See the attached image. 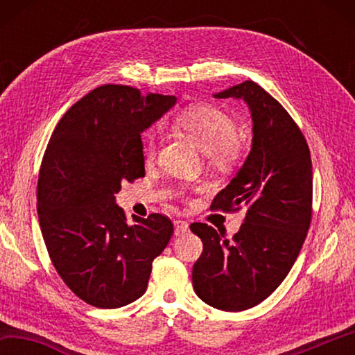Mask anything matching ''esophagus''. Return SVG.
Instances as JSON below:
<instances>
[{
  "label": "esophagus",
  "instance_id": "esophagus-1",
  "mask_svg": "<svg viewBox=\"0 0 355 355\" xmlns=\"http://www.w3.org/2000/svg\"><path fill=\"white\" fill-rule=\"evenodd\" d=\"M188 222L186 220H173V232H175V236H182L183 233L188 232Z\"/></svg>",
  "mask_w": 355,
  "mask_h": 355
}]
</instances>
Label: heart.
Listing matches in <instances>:
<instances>
[{
    "label": "heart",
    "instance_id": "heart-1",
    "mask_svg": "<svg viewBox=\"0 0 355 355\" xmlns=\"http://www.w3.org/2000/svg\"><path fill=\"white\" fill-rule=\"evenodd\" d=\"M177 125L188 133L214 167H230L241 159L244 147L236 137V123L227 112L209 105H196L177 116ZM158 136L147 135L146 158L152 161L158 152Z\"/></svg>",
    "mask_w": 355,
    "mask_h": 355
}]
</instances>
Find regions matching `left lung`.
I'll list each match as a JSON object with an SVG mask.
<instances>
[{"instance_id": "left-lung-1", "label": "left lung", "mask_w": 355, "mask_h": 355, "mask_svg": "<svg viewBox=\"0 0 355 355\" xmlns=\"http://www.w3.org/2000/svg\"><path fill=\"white\" fill-rule=\"evenodd\" d=\"M213 97L243 100L250 111V152L211 205L222 211L245 208V218L233 239L207 224H191L203 243L192 286L214 309L243 311L275 291L302 248L311 219V158L290 114L257 83Z\"/></svg>"}]
</instances>
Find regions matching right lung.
I'll return each instance as SVG.
<instances>
[{"instance_id":"obj_1","label":"right lung","mask_w":355,"mask_h":355,"mask_svg":"<svg viewBox=\"0 0 355 355\" xmlns=\"http://www.w3.org/2000/svg\"><path fill=\"white\" fill-rule=\"evenodd\" d=\"M175 103L172 95L106 84L76 101L48 142L37 183L42 236L65 285L94 307L139 299L172 236L163 214L128 224L116 194L146 175L141 133Z\"/></svg>"}]
</instances>
